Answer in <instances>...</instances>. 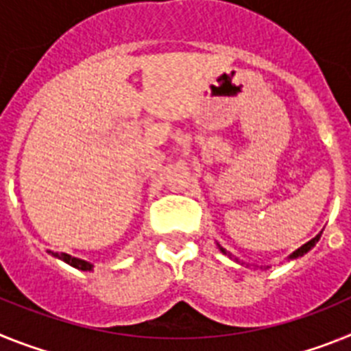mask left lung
<instances>
[{"mask_svg": "<svg viewBox=\"0 0 351 351\" xmlns=\"http://www.w3.org/2000/svg\"><path fill=\"white\" fill-rule=\"evenodd\" d=\"M319 237H322V233H319V234H316L315 239H313V240H309V242H307V243H304L302 247H300V249H297V251H295L293 254L289 256V258H298V256L306 254V252L309 251L311 247H315V243L318 242V240H319ZM221 251H222V252H226V251H224V249H222V247H221Z\"/></svg>", "mask_w": 351, "mask_h": 351, "instance_id": "1", "label": "left lung"}]
</instances>
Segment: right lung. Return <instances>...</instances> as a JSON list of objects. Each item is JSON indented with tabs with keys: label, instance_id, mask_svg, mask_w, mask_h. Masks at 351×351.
Masks as SVG:
<instances>
[{
	"label": "right lung",
	"instance_id": "obj_1",
	"mask_svg": "<svg viewBox=\"0 0 351 351\" xmlns=\"http://www.w3.org/2000/svg\"><path fill=\"white\" fill-rule=\"evenodd\" d=\"M51 254L56 256V258H60V260H63L65 263L72 265V267L79 268V270H91V263H88V261H84V260H79V258H74V256L65 254V252H51Z\"/></svg>",
	"mask_w": 351,
	"mask_h": 351
}]
</instances>
